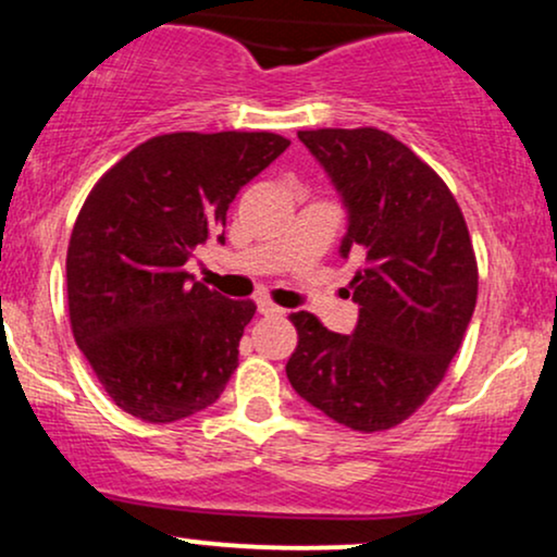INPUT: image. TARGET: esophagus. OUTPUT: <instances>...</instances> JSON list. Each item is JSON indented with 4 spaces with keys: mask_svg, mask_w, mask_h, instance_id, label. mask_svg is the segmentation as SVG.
Masks as SVG:
<instances>
[{
    "mask_svg": "<svg viewBox=\"0 0 557 557\" xmlns=\"http://www.w3.org/2000/svg\"><path fill=\"white\" fill-rule=\"evenodd\" d=\"M259 314H264V317H283L285 311L280 309V306H274L272 300H259Z\"/></svg>",
    "mask_w": 557,
    "mask_h": 557,
    "instance_id": "obj_1",
    "label": "esophagus"
}]
</instances>
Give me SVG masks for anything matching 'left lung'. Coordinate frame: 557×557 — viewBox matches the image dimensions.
<instances>
[{
  "mask_svg": "<svg viewBox=\"0 0 557 557\" xmlns=\"http://www.w3.org/2000/svg\"><path fill=\"white\" fill-rule=\"evenodd\" d=\"M348 209L341 257L356 267L354 335L290 314L285 372L306 403L356 432L400 424L434 393L476 306V257L450 188L376 127L298 131Z\"/></svg>",
  "mask_w": 557,
  "mask_h": 557,
  "instance_id": "left-lung-1",
  "label": "left lung"
}]
</instances>
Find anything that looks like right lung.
<instances>
[{"label": "right lung", "instance_id": "1", "mask_svg": "<svg viewBox=\"0 0 557 557\" xmlns=\"http://www.w3.org/2000/svg\"><path fill=\"white\" fill-rule=\"evenodd\" d=\"M290 140L277 133H168L101 175L67 246V306L96 380L131 417L170 424L220 398L238 367L251 300L185 272L225 243L227 209Z\"/></svg>", "mask_w": 557, "mask_h": 557}]
</instances>
